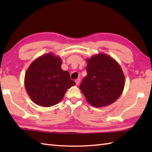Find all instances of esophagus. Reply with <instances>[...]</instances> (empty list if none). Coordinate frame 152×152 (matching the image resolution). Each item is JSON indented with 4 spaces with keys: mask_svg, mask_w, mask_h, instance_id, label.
Wrapping results in <instances>:
<instances>
[{
    "mask_svg": "<svg viewBox=\"0 0 152 152\" xmlns=\"http://www.w3.org/2000/svg\"><path fill=\"white\" fill-rule=\"evenodd\" d=\"M75 82H76V84L77 86L79 85V84H80V78L76 79V80H75Z\"/></svg>",
    "mask_w": 152,
    "mask_h": 152,
    "instance_id": "obj_1",
    "label": "esophagus"
}]
</instances>
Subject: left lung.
Segmentation results:
<instances>
[{
    "mask_svg": "<svg viewBox=\"0 0 152 152\" xmlns=\"http://www.w3.org/2000/svg\"><path fill=\"white\" fill-rule=\"evenodd\" d=\"M88 74L80 86L87 102L103 107L117 101L124 91L125 76L115 59L100 53L86 59Z\"/></svg>",
    "mask_w": 152,
    "mask_h": 152,
    "instance_id": "left-lung-1",
    "label": "left lung"
}]
</instances>
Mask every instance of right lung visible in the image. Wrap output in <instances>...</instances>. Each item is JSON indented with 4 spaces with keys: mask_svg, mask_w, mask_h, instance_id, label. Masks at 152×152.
<instances>
[{
    "mask_svg": "<svg viewBox=\"0 0 152 152\" xmlns=\"http://www.w3.org/2000/svg\"><path fill=\"white\" fill-rule=\"evenodd\" d=\"M59 56L48 53L32 63L25 75V88L35 104L50 107L58 104L67 89L76 84L69 72L61 69Z\"/></svg>",
    "mask_w": 152,
    "mask_h": 152,
    "instance_id": "right-lung-1",
    "label": "right lung"
}]
</instances>
